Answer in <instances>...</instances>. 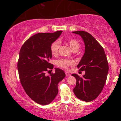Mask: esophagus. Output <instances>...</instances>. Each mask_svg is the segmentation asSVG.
Instances as JSON below:
<instances>
[{
	"mask_svg": "<svg viewBox=\"0 0 121 121\" xmlns=\"http://www.w3.org/2000/svg\"><path fill=\"white\" fill-rule=\"evenodd\" d=\"M65 74H66V76H70V74L69 73H68V72H65Z\"/></svg>",
	"mask_w": 121,
	"mask_h": 121,
	"instance_id": "1",
	"label": "esophagus"
}]
</instances>
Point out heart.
Masks as SVG:
<instances>
[{
    "label": "heart",
    "mask_w": 121,
    "mask_h": 121,
    "mask_svg": "<svg viewBox=\"0 0 121 121\" xmlns=\"http://www.w3.org/2000/svg\"><path fill=\"white\" fill-rule=\"evenodd\" d=\"M66 43L69 44L71 48L73 50L78 49L80 46V43L77 40L75 39H69L65 41ZM60 42L59 41H55L52 43L50 47V50L52 54L53 55H56L59 53V49L60 47ZM56 65L59 67L67 69L69 67L74 65V62L70 60H67L65 59H61L58 60L56 62Z\"/></svg>",
    "instance_id": "b5f03b06"
}]
</instances>
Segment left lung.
<instances>
[{
    "label": "left lung",
    "mask_w": 121,
    "mask_h": 121,
    "mask_svg": "<svg viewBox=\"0 0 121 121\" xmlns=\"http://www.w3.org/2000/svg\"><path fill=\"white\" fill-rule=\"evenodd\" d=\"M73 33L79 34L85 44V52L77 66L85 74L80 77L76 74L72 75L76 78L73 91L78 99L86 102L95 99L102 91L106 82L109 66L104 49L91 34L78 30Z\"/></svg>",
    "instance_id": "obj_1"
}]
</instances>
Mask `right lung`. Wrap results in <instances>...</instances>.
Wrapping results in <instances>:
<instances>
[{"label": "right lung", "mask_w": 121, "mask_h": 121, "mask_svg": "<svg viewBox=\"0 0 121 121\" xmlns=\"http://www.w3.org/2000/svg\"><path fill=\"white\" fill-rule=\"evenodd\" d=\"M62 32L36 34L25 42L20 50L17 67L20 83L28 96L41 105L54 100L58 93L59 82L66 76L59 68L54 73L45 75L53 68L49 62L52 56L51 45Z\"/></svg>", "instance_id": "1"}]
</instances>
